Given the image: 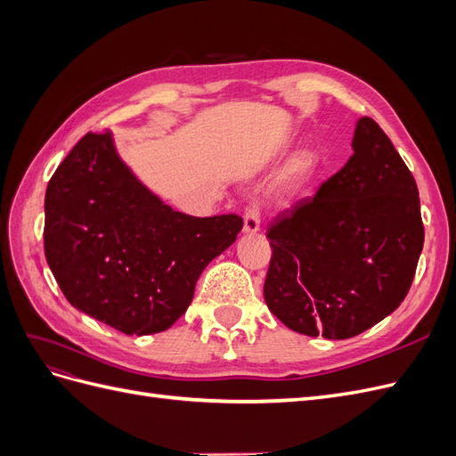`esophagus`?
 <instances>
[{"label": "esophagus", "mask_w": 456, "mask_h": 456, "mask_svg": "<svg viewBox=\"0 0 456 456\" xmlns=\"http://www.w3.org/2000/svg\"><path fill=\"white\" fill-rule=\"evenodd\" d=\"M260 230V211L258 205L253 203L251 207H247L245 216H243V232L245 233H256Z\"/></svg>", "instance_id": "34e87169"}]
</instances>
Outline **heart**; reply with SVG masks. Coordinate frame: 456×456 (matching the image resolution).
Returning <instances> with one entry per match:
<instances>
[{
	"instance_id": "b5f03b06",
	"label": "heart",
	"mask_w": 456,
	"mask_h": 456,
	"mask_svg": "<svg viewBox=\"0 0 456 456\" xmlns=\"http://www.w3.org/2000/svg\"><path fill=\"white\" fill-rule=\"evenodd\" d=\"M314 169H315V158L312 154H308V151L295 158L283 175V181L280 186V200L281 201L291 200L297 191L306 184Z\"/></svg>"
}]
</instances>
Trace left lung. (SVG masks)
Returning <instances> with one entry per match:
<instances>
[{"mask_svg":"<svg viewBox=\"0 0 456 456\" xmlns=\"http://www.w3.org/2000/svg\"><path fill=\"white\" fill-rule=\"evenodd\" d=\"M352 150L266 233V306L300 335L342 340L382 322L407 297L422 253L419 188L392 141L362 118Z\"/></svg>","mask_w":456,"mask_h":456,"instance_id":"8db88e82","label":"left lung"}]
</instances>
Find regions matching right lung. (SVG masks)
Segmentation results:
<instances>
[{"mask_svg":"<svg viewBox=\"0 0 456 456\" xmlns=\"http://www.w3.org/2000/svg\"><path fill=\"white\" fill-rule=\"evenodd\" d=\"M241 228L238 215L173 211L121 161L110 131L87 133L45 191V258L61 291L126 335L169 329Z\"/></svg>","mask_w":456,"mask_h":456,"instance_id":"right-lung-1","label":"right lung"}]
</instances>
